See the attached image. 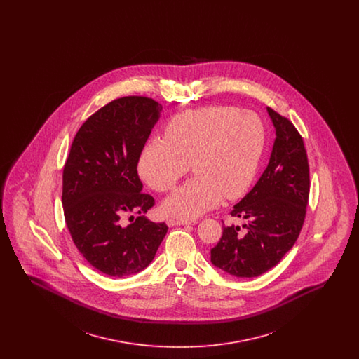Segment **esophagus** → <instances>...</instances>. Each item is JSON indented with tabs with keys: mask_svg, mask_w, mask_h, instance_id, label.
I'll return each instance as SVG.
<instances>
[{
	"mask_svg": "<svg viewBox=\"0 0 359 359\" xmlns=\"http://www.w3.org/2000/svg\"><path fill=\"white\" fill-rule=\"evenodd\" d=\"M196 221H187V219H168L167 224L172 226H184V224H195Z\"/></svg>",
	"mask_w": 359,
	"mask_h": 359,
	"instance_id": "1",
	"label": "esophagus"
}]
</instances>
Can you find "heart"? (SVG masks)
I'll return each mask as SVG.
<instances>
[{
    "mask_svg": "<svg viewBox=\"0 0 359 359\" xmlns=\"http://www.w3.org/2000/svg\"><path fill=\"white\" fill-rule=\"evenodd\" d=\"M265 147L256 113L234 106H208L175 116L164 138L148 140L138 156L141 179L157 192L175 187L191 167L195 176L170 195L163 210L195 219L223 198H241L252 186Z\"/></svg>",
    "mask_w": 359,
    "mask_h": 359,
    "instance_id": "heart-1",
    "label": "heart"
}]
</instances>
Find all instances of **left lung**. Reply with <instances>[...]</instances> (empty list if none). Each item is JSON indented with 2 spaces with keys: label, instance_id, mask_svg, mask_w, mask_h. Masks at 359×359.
I'll return each mask as SVG.
<instances>
[{
  "label": "left lung",
  "instance_id": "left-lung-1",
  "mask_svg": "<svg viewBox=\"0 0 359 359\" xmlns=\"http://www.w3.org/2000/svg\"><path fill=\"white\" fill-rule=\"evenodd\" d=\"M276 129L268 167L256 186L234 205L239 226H223L211 249V262L236 277H257L276 266L299 237L309 195V167L304 141L288 118L266 109Z\"/></svg>",
  "mask_w": 359,
  "mask_h": 359
}]
</instances>
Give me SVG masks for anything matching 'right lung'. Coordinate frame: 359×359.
<instances>
[{
  "label": "right lung",
  "mask_w": 359,
  "mask_h": 359,
  "mask_svg": "<svg viewBox=\"0 0 359 359\" xmlns=\"http://www.w3.org/2000/svg\"><path fill=\"white\" fill-rule=\"evenodd\" d=\"M163 106L147 97L114 100L79 128L63 170L62 203L71 238L100 272L123 277L145 269L165 237V223L142 214L154 199L141 192L138 156ZM139 217L128 226L121 218Z\"/></svg>",
  "instance_id": "obj_1"
}]
</instances>
